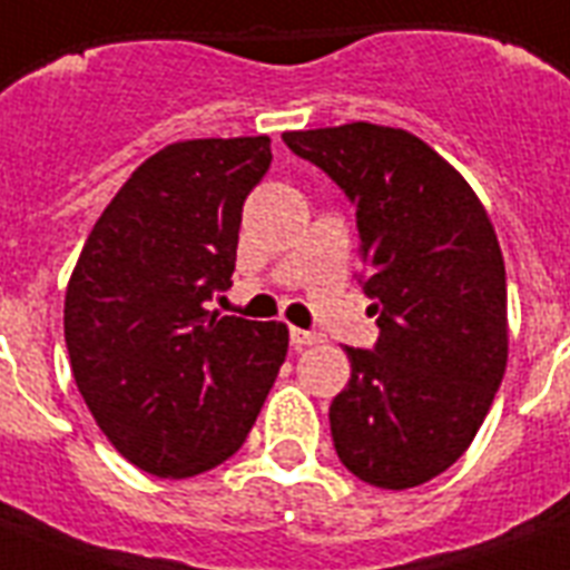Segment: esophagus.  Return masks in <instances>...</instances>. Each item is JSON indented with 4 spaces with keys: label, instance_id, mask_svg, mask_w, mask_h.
Here are the masks:
<instances>
[{
    "label": "esophagus",
    "instance_id": "34e87169",
    "mask_svg": "<svg viewBox=\"0 0 570 570\" xmlns=\"http://www.w3.org/2000/svg\"><path fill=\"white\" fill-rule=\"evenodd\" d=\"M289 340H293L295 348H304V346H316V343H322V334H316V331L293 328L289 331Z\"/></svg>",
    "mask_w": 570,
    "mask_h": 570
}]
</instances>
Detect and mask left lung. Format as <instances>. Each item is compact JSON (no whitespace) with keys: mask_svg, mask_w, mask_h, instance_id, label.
<instances>
[{"mask_svg":"<svg viewBox=\"0 0 570 570\" xmlns=\"http://www.w3.org/2000/svg\"><path fill=\"white\" fill-rule=\"evenodd\" d=\"M357 209L375 352L346 346L352 379L331 438L357 479L405 491L468 452L509 361L505 266L470 183L423 138L379 124L284 132Z\"/></svg>","mask_w":570,"mask_h":570,"instance_id":"8db88e82","label":"left lung"}]
</instances>
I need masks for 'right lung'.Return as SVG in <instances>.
Segmentation results:
<instances>
[{
  "instance_id": "right-lung-1",
  "label": "right lung",
  "mask_w": 570,
  "mask_h": 570,
  "mask_svg": "<svg viewBox=\"0 0 570 570\" xmlns=\"http://www.w3.org/2000/svg\"><path fill=\"white\" fill-rule=\"evenodd\" d=\"M272 138H189L138 165L88 233L65 295L76 387L111 446L163 479L218 468L286 361L284 322L222 316L242 204Z\"/></svg>"
}]
</instances>
